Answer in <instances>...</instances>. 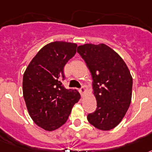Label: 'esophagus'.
Returning a JSON list of instances; mask_svg holds the SVG:
<instances>
[{
    "instance_id": "obj_1",
    "label": "esophagus",
    "mask_w": 152,
    "mask_h": 152,
    "mask_svg": "<svg viewBox=\"0 0 152 152\" xmlns=\"http://www.w3.org/2000/svg\"><path fill=\"white\" fill-rule=\"evenodd\" d=\"M79 91H80V93H81V96H83L84 94H85V91H86V90H85V87H84V86H82V87H81V88L79 89Z\"/></svg>"
}]
</instances>
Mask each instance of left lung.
<instances>
[{"instance_id": "left-lung-1", "label": "left lung", "mask_w": 152, "mask_h": 152, "mask_svg": "<svg viewBox=\"0 0 152 152\" xmlns=\"http://www.w3.org/2000/svg\"><path fill=\"white\" fill-rule=\"evenodd\" d=\"M77 51L85 61L92 77L96 111L88 115V122L102 130L113 129L130 106L133 79L120 55L106 45L79 46Z\"/></svg>"}]
</instances>
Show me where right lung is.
<instances>
[{"mask_svg": "<svg viewBox=\"0 0 152 152\" xmlns=\"http://www.w3.org/2000/svg\"><path fill=\"white\" fill-rule=\"evenodd\" d=\"M77 44L56 41L43 46L23 75V96L35 124L48 131L64 124L81 96L76 89H66L64 67L76 53Z\"/></svg>", "mask_w": 152, "mask_h": 152, "instance_id": "obj_1", "label": "right lung"}]
</instances>
